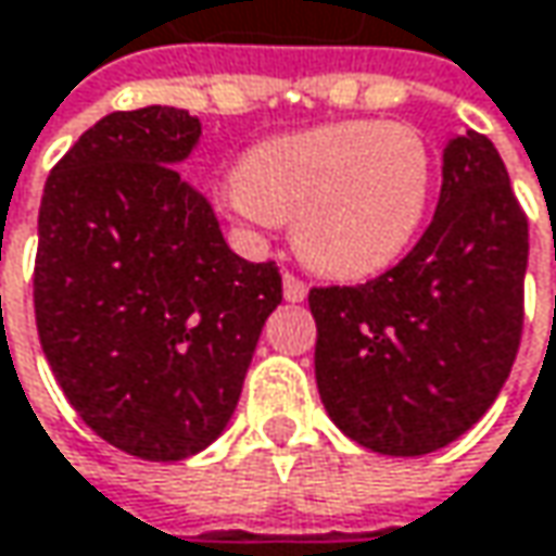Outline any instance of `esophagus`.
Wrapping results in <instances>:
<instances>
[{
	"label": "esophagus",
	"mask_w": 556,
	"mask_h": 556,
	"mask_svg": "<svg viewBox=\"0 0 556 556\" xmlns=\"http://www.w3.org/2000/svg\"><path fill=\"white\" fill-rule=\"evenodd\" d=\"M282 295H286V302H304L307 299V282L295 277V274H286L282 277Z\"/></svg>",
	"instance_id": "obj_1"
}]
</instances>
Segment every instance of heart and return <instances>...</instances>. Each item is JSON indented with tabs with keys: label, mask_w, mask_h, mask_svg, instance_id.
<instances>
[{
	"label": "heart",
	"mask_w": 556,
	"mask_h": 556,
	"mask_svg": "<svg viewBox=\"0 0 556 556\" xmlns=\"http://www.w3.org/2000/svg\"><path fill=\"white\" fill-rule=\"evenodd\" d=\"M432 157L414 127L342 121L249 149L220 195L239 220L274 230L295 217L302 254L329 277H374L420 230Z\"/></svg>",
	"instance_id": "b5f03b06"
}]
</instances>
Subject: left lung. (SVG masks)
<instances>
[{
	"label": "left lung",
	"mask_w": 556,
	"mask_h": 556,
	"mask_svg": "<svg viewBox=\"0 0 556 556\" xmlns=\"http://www.w3.org/2000/svg\"><path fill=\"white\" fill-rule=\"evenodd\" d=\"M529 224L492 139H447L435 217L382 277L311 289L329 420L392 457L451 445L495 404L522 336Z\"/></svg>",
	"instance_id": "left-lung-1"
}]
</instances>
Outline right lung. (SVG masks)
I'll return each mask as SVG.
<instances>
[{
	"instance_id": "1",
	"label": "right lung",
	"mask_w": 556,
	"mask_h": 556,
	"mask_svg": "<svg viewBox=\"0 0 556 556\" xmlns=\"http://www.w3.org/2000/svg\"><path fill=\"white\" fill-rule=\"evenodd\" d=\"M189 111H114L52 167L39 205L34 307L42 354L80 420L142 460L205 451L230 422L277 264L232 252L177 164Z\"/></svg>"
}]
</instances>
